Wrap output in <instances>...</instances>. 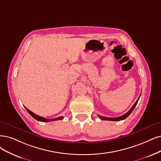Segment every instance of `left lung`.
Wrapping results in <instances>:
<instances>
[{
  "label": "left lung",
  "instance_id": "left-lung-1",
  "mask_svg": "<svg viewBox=\"0 0 161 161\" xmlns=\"http://www.w3.org/2000/svg\"><path fill=\"white\" fill-rule=\"evenodd\" d=\"M139 98H140V97L138 98V99H137V100H136V102L135 103V104L133 105L132 108H130V109L128 112H127L125 114H124V115H121V116H120V117L113 118V117H103V116H101V115H98V116H99V117L102 120L115 121H121V120H123V119H126V118H127V117H128L130 114H131L132 111H133V109H135V106L136 105V104H137V103H138V101H139Z\"/></svg>",
  "mask_w": 161,
  "mask_h": 161
}]
</instances>
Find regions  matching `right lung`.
<instances>
[{"label":"right lung","mask_w":161,"mask_h":161,"mask_svg":"<svg viewBox=\"0 0 161 161\" xmlns=\"http://www.w3.org/2000/svg\"><path fill=\"white\" fill-rule=\"evenodd\" d=\"M26 108V111L29 113L30 115H31L33 118H34L35 119H36L37 121H39L50 122V121H57V120H62L64 119V117L61 116V117H56V118H54V119H46V118H44L42 117H40V116L36 115L35 114H34L33 112H32L31 111H30L29 109H28L26 108Z\"/></svg>","instance_id":"add662e5"}]
</instances>
